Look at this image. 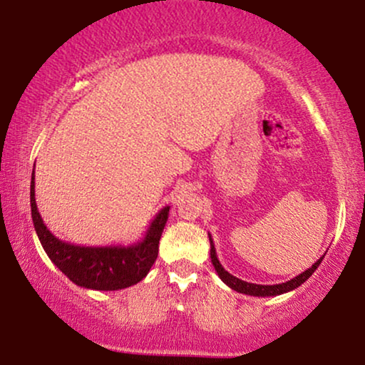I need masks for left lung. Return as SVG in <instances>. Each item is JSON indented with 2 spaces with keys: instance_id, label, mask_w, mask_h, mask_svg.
<instances>
[{
  "instance_id": "8db88e82",
  "label": "left lung",
  "mask_w": 365,
  "mask_h": 365,
  "mask_svg": "<svg viewBox=\"0 0 365 365\" xmlns=\"http://www.w3.org/2000/svg\"><path fill=\"white\" fill-rule=\"evenodd\" d=\"M209 242H211V262H212L214 269H216L217 276L222 279V282L227 284V286L234 289V291H237L241 294H247V296H256V297L279 296V294H286L289 291H294V289L301 286V284L306 282L307 279L312 276L314 271H316V269L319 267V264H321L322 259H324V256L321 259H317V262H314L312 266L307 269V271H304L302 274H299V276L292 277L291 281L282 282V284H274V286H262V284L246 282V281H242V279H239L236 276H232V274H229L226 269L222 267V264L219 262L217 254H216V247H214L211 234H209Z\"/></svg>"
}]
</instances>
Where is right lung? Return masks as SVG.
Here are the masks:
<instances>
[{"label": "right lung", "instance_id": "obj_1", "mask_svg": "<svg viewBox=\"0 0 365 365\" xmlns=\"http://www.w3.org/2000/svg\"><path fill=\"white\" fill-rule=\"evenodd\" d=\"M29 201L34 231L51 262L76 286L94 291H119L143 281L156 261L159 239L169 216V206L163 207L141 241L131 246H76L58 239L44 226L34 199V171Z\"/></svg>", "mask_w": 365, "mask_h": 365}]
</instances>
